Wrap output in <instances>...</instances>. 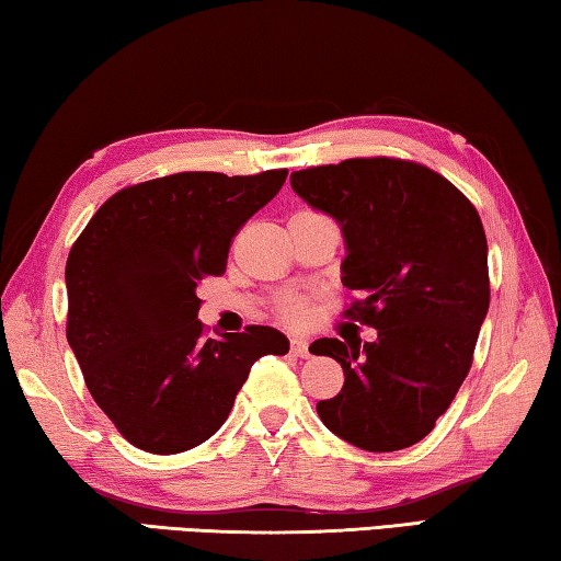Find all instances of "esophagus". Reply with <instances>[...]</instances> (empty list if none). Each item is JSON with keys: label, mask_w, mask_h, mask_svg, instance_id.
Listing matches in <instances>:
<instances>
[{"label": "esophagus", "mask_w": 561, "mask_h": 561, "mask_svg": "<svg viewBox=\"0 0 561 561\" xmlns=\"http://www.w3.org/2000/svg\"><path fill=\"white\" fill-rule=\"evenodd\" d=\"M290 351H293V355H298V357H308L310 353H308V341H302V337H290Z\"/></svg>", "instance_id": "1"}]
</instances>
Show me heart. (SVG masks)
<instances>
[{
	"label": "heart",
	"instance_id": "heart-1",
	"mask_svg": "<svg viewBox=\"0 0 561 561\" xmlns=\"http://www.w3.org/2000/svg\"><path fill=\"white\" fill-rule=\"evenodd\" d=\"M286 318L290 320V323H300V320L306 318V306H302V302H298V300L288 302V306H286Z\"/></svg>",
	"mask_w": 561,
	"mask_h": 561
}]
</instances>
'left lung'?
Segmentation results:
<instances>
[{
	"label": "left lung",
	"instance_id": "1",
	"mask_svg": "<svg viewBox=\"0 0 561 561\" xmlns=\"http://www.w3.org/2000/svg\"><path fill=\"white\" fill-rule=\"evenodd\" d=\"M290 186L341 226L343 286L360 293L345 316L378 330L373 343L310 345L345 373L318 415L367 453L415 445L455 400L488 318L480 214L433 169L385 156L293 171Z\"/></svg>",
	"mask_w": 561,
	"mask_h": 561
}]
</instances>
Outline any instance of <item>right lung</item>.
Instances as JSON below:
<instances>
[{
    "label": "right lung",
    "mask_w": 561,
    "mask_h": 561,
    "mask_svg": "<svg viewBox=\"0 0 561 561\" xmlns=\"http://www.w3.org/2000/svg\"><path fill=\"white\" fill-rule=\"evenodd\" d=\"M288 171H186L118 191L67 261V341L87 388L128 443L176 455L224 425L261 355H286L268 325L204 337L196 296L224 275L231 238Z\"/></svg>",
    "instance_id": "obj_1"
}]
</instances>
